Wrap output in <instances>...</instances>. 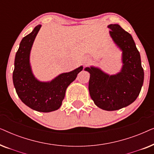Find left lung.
Wrapping results in <instances>:
<instances>
[{"mask_svg": "<svg viewBox=\"0 0 154 154\" xmlns=\"http://www.w3.org/2000/svg\"><path fill=\"white\" fill-rule=\"evenodd\" d=\"M109 34L122 51L123 66L114 75L107 74L97 67H86L90 73L89 92L99 108L116 111L134 102L144 83L140 54L132 35L119 24H109Z\"/></svg>", "mask_w": 154, "mask_h": 154, "instance_id": "8db88e82", "label": "left lung"}]
</instances>
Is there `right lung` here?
Here are the masks:
<instances>
[{
  "mask_svg": "<svg viewBox=\"0 0 154 154\" xmlns=\"http://www.w3.org/2000/svg\"><path fill=\"white\" fill-rule=\"evenodd\" d=\"M39 24L32 32L24 37L14 59L12 74L16 92L22 102L33 110L51 112L62 105L68 86L76 79L83 66L68 73H61L49 82H41L33 74L30 64V52L33 41L41 29Z\"/></svg>",
  "mask_w": 154,
  "mask_h": 154,
  "instance_id": "add662e5",
  "label": "right lung"
}]
</instances>
